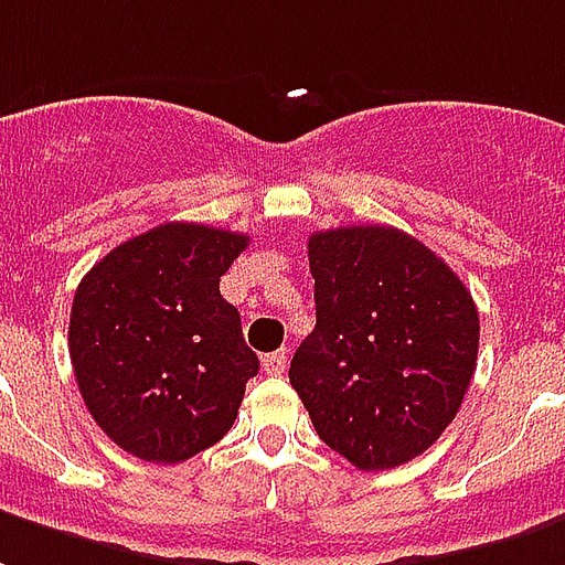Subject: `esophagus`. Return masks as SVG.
I'll return each instance as SVG.
<instances>
[{
  "label": "esophagus",
  "instance_id": "esophagus-1",
  "mask_svg": "<svg viewBox=\"0 0 565 565\" xmlns=\"http://www.w3.org/2000/svg\"><path fill=\"white\" fill-rule=\"evenodd\" d=\"M263 371L269 377H281L284 371H287V350H278V353H269V356L263 359Z\"/></svg>",
  "mask_w": 565,
  "mask_h": 565
}]
</instances>
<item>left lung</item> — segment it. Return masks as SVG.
Segmentation results:
<instances>
[{
  "mask_svg": "<svg viewBox=\"0 0 565 565\" xmlns=\"http://www.w3.org/2000/svg\"><path fill=\"white\" fill-rule=\"evenodd\" d=\"M317 326L290 383L320 440L359 470L413 461L461 407L479 353L473 296L416 236L386 224L308 239Z\"/></svg>",
  "mask_w": 565,
  "mask_h": 565,
  "instance_id": "1",
  "label": "left lung"
}]
</instances>
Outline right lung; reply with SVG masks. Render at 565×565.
Returning <instances> with one entry per match:
<instances>
[{"instance_id": "obj_1", "label": "right lung", "mask_w": 565, "mask_h": 565, "mask_svg": "<svg viewBox=\"0 0 565 565\" xmlns=\"http://www.w3.org/2000/svg\"><path fill=\"white\" fill-rule=\"evenodd\" d=\"M245 248V233L170 221L86 271L71 305V365L119 449L182 463L233 428L260 359L218 284Z\"/></svg>"}]
</instances>
